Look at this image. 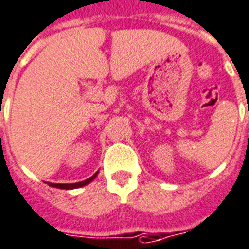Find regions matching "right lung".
<instances>
[{
  "instance_id": "1",
  "label": "right lung",
  "mask_w": 249,
  "mask_h": 249,
  "mask_svg": "<svg viewBox=\"0 0 249 249\" xmlns=\"http://www.w3.org/2000/svg\"><path fill=\"white\" fill-rule=\"evenodd\" d=\"M98 175V171L93 175V177H90V178L85 179L82 182H76V183H48V185L51 186V187H56V189H64V190H72V189H79V187H83V186L89 185L91 180H94V178Z\"/></svg>"
}]
</instances>
